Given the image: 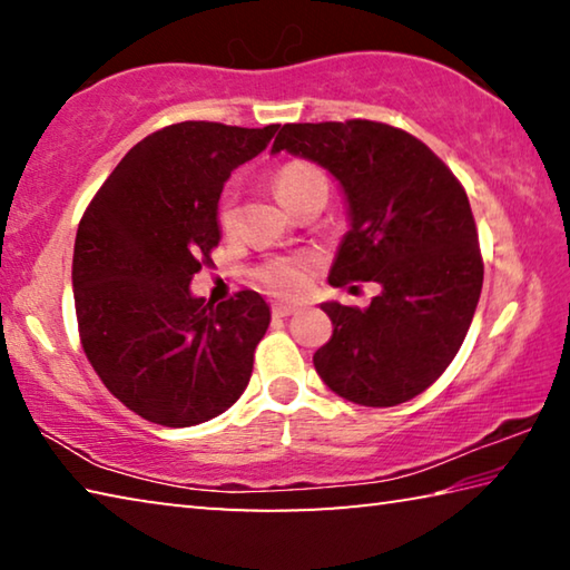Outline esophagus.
<instances>
[{
	"label": "esophagus",
	"mask_w": 570,
	"mask_h": 570,
	"mask_svg": "<svg viewBox=\"0 0 570 570\" xmlns=\"http://www.w3.org/2000/svg\"><path fill=\"white\" fill-rule=\"evenodd\" d=\"M272 312H274V316H292L298 312V306L296 304H274Z\"/></svg>",
	"instance_id": "1"
}]
</instances>
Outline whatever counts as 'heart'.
Masks as SVG:
<instances>
[{
    "label": "heart",
    "instance_id": "1",
    "mask_svg": "<svg viewBox=\"0 0 570 570\" xmlns=\"http://www.w3.org/2000/svg\"><path fill=\"white\" fill-rule=\"evenodd\" d=\"M312 186H326V178L320 168L308 166V163H286L274 176V190L286 208ZM218 224L224 230H230L236 224V206L230 198H226L218 208ZM308 276H312V258L306 256H278L256 272L258 282L278 296L304 294Z\"/></svg>",
    "mask_w": 570,
    "mask_h": 570
}]
</instances>
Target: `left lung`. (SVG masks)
Returning a JSON list of instances; mask_svg holds the SVG:
<instances>
[{"instance_id":"obj_1","label":"left lung","mask_w":570,"mask_h":570,"mask_svg":"<svg viewBox=\"0 0 570 570\" xmlns=\"http://www.w3.org/2000/svg\"><path fill=\"white\" fill-rule=\"evenodd\" d=\"M292 153L340 180L350 230L332 286L377 282L366 308L324 302L332 340L314 354L326 387L364 407L417 397L455 360L482 288L470 200L422 140L374 120L294 122L272 153Z\"/></svg>"}]
</instances>
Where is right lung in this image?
I'll list each match as a JSON object with an SVG mask.
<instances>
[{"mask_svg":"<svg viewBox=\"0 0 570 570\" xmlns=\"http://www.w3.org/2000/svg\"><path fill=\"white\" fill-rule=\"evenodd\" d=\"M278 125H168L128 150L77 226L75 312L92 370L125 407L163 428L226 412L250 380L272 312L262 294L218 306L190 278L218 246V198Z\"/></svg>","mask_w":570,"mask_h":570,"instance_id":"right-lung-1","label":"right lung"}]
</instances>
